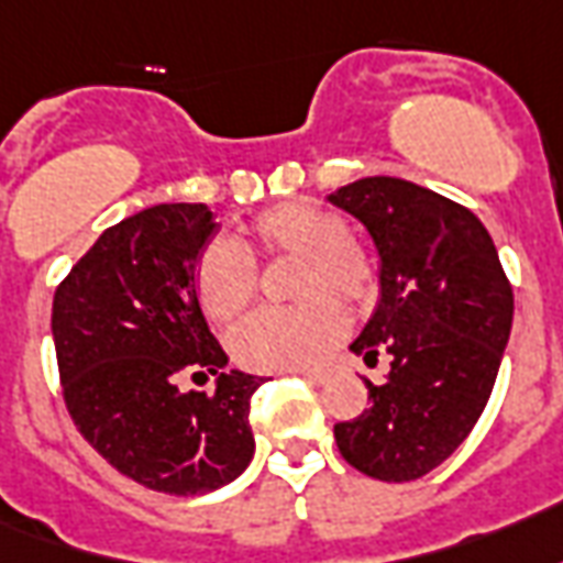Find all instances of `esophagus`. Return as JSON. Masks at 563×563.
<instances>
[{
	"instance_id": "esophagus-1",
	"label": "esophagus",
	"mask_w": 563,
	"mask_h": 563,
	"mask_svg": "<svg viewBox=\"0 0 563 563\" xmlns=\"http://www.w3.org/2000/svg\"><path fill=\"white\" fill-rule=\"evenodd\" d=\"M299 377H306L309 384H327L330 380V372L327 368H299Z\"/></svg>"
}]
</instances>
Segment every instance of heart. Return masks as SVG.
<instances>
[{
	"mask_svg": "<svg viewBox=\"0 0 563 563\" xmlns=\"http://www.w3.org/2000/svg\"><path fill=\"white\" fill-rule=\"evenodd\" d=\"M249 249L261 254H299V306L261 309L231 332V354L254 372L309 368L330 354L347 330V314L332 297L363 306L375 294L377 269L372 254L347 236V221L306 200H287L266 209L252 224V242L212 240L197 257V297L212 321H233L257 294V266ZM310 299L306 300L305 297Z\"/></svg>",
	"mask_w": 563,
	"mask_h": 563,
	"instance_id": "1",
	"label": "heart"
}]
</instances>
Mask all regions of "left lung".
Returning <instances> with one entry per match:
<instances>
[{"instance_id": "1", "label": "left lung", "mask_w": 563, "mask_h": 563, "mask_svg": "<svg viewBox=\"0 0 563 563\" xmlns=\"http://www.w3.org/2000/svg\"><path fill=\"white\" fill-rule=\"evenodd\" d=\"M377 252L380 299L351 351L368 366L389 354L372 408L335 422L347 465L384 483L429 474L465 441L495 387L510 342L512 287L471 209L396 176L332 191Z\"/></svg>"}]
</instances>
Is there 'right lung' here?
I'll return each mask as SVG.
<instances>
[{
  "label": "right lung",
  "instance_id": "add662e5",
  "mask_svg": "<svg viewBox=\"0 0 563 563\" xmlns=\"http://www.w3.org/2000/svg\"><path fill=\"white\" fill-rule=\"evenodd\" d=\"M219 231L207 203H158L108 228L53 297V344L74 426L134 483L164 495L228 486L254 455V389L197 299V257ZM217 393L183 394V376Z\"/></svg>",
  "mask_w": 563,
  "mask_h": 563
}]
</instances>
